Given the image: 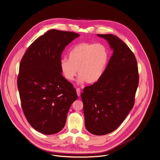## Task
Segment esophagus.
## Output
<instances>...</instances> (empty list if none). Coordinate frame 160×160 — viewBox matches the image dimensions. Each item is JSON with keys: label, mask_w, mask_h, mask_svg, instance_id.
Instances as JSON below:
<instances>
[{"label": "esophagus", "mask_w": 160, "mask_h": 160, "mask_svg": "<svg viewBox=\"0 0 160 160\" xmlns=\"http://www.w3.org/2000/svg\"><path fill=\"white\" fill-rule=\"evenodd\" d=\"M76 91H77V95L79 97L80 95V89L79 88H76Z\"/></svg>", "instance_id": "obj_1"}]
</instances>
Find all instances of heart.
<instances>
[{
	"label": "heart",
	"mask_w": 160,
	"mask_h": 160,
	"mask_svg": "<svg viewBox=\"0 0 160 160\" xmlns=\"http://www.w3.org/2000/svg\"><path fill=\"white\" fill-rule=\"evenodd\" d=\"M108 51L102 44L81 42L75 45L68 53V60L60 61V67L64 78L73 81L80 75L78 83H97L103 75L108 62Z\"/></svg>",
	"instance_id": "heart-1"
}]
</instances>
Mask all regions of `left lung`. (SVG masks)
<instances>
[{"mask_svg":"<svg viewBox=\"0 0 160 160\" xmlns=\"http://www.w3.org/2000/svg\"><path fill=\"white\" fill-rule=\"evenodd\" d=\"M113 51L102 78L84 88L81 93L85 125L92 134L101 136L115 131L134 104L139 83L136 57L129 48L113 34H97Z\"/></svg>","mask_w":160,"mask_h":160,"instance_id":"8db88e82","label":"left lung"}]
</instances>
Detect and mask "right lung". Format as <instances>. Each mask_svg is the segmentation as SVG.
<instances>
[{
  "instance_id": "right-lung-1",
  "label": "right lung",
  "mask_w": 160,
  "mask_h": 160,
  "mask_svg": "<svg viewBox=\"0 0 160 160\" xmlns=\"http://www.w3.org/2000/svg\"><path fill=\"white\" fill-rule=\"evenodd\" d=\"M80 34L51 29L37 38L23 56L18 87L24 114L30 125L44 134L64 128L71 105L78 98L73 85L62 75V53Z\"/></svg>"
}]
</instances>
